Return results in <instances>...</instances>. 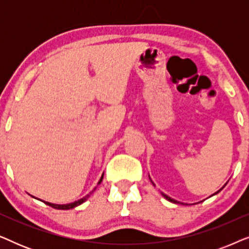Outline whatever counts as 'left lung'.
Masks as SVG:
<instances>
[{
    "mask_svg": "<svg viewBox=\"0 0 249 249\" xmlns=\"http://www.w3.org/2000/svg\"><path fill=\"white\" fill-rule=\"evenodd\" d=\"M220 190H221V189H220ZM220 190H219V192H220ZM219 192H216V193H219ZM216 193H215V194H216ZM162 195H163V197H165V198H166V199H168V200H170V202H172V203H179V202H177V200H175V199H172V198H171V197L166 196V195H165V194H162Z\"/></svg>",
    "mask_w": 249,
    "mask_h": 249,
    "instance_id": "left-lung-1",
    "label": "left lung"
}]
</instances>
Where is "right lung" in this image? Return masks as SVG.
Returning a JSON list of instances; mask_svg holds the SVG:
<instances>
[{
	"instance_id": "1",
	"label": "right lung",
	"mask_w": 249,
	"mask_h": 249,
	"mask_svg": "<svg viewBox=\"0 0 249 249\" xmlns=\"http://www.w3.org/2000/svg\"><path fill=\"white\" fill-rule=\"evenodd\" d=\"M102 179H103V176L101 177V179H100V181H98V185H100V183L102 182ZM96 189V188H95ZM94 189V190H95ZM93 190V192H94ZM91 192V193H93ZM90 193V194H91ZM90 194L89 195H87V196H85L84 198H81V199H79V200H77V202H73V203H70V204H64V205H57V204H52V203H49V202H44L46 204V205H49V206H51V207H53V209H56V210H70V209H73V207H76V206H78V205H80V204H83L85 200H86L88 197L90 196Z\"/></svg>"
}]
</instances>
